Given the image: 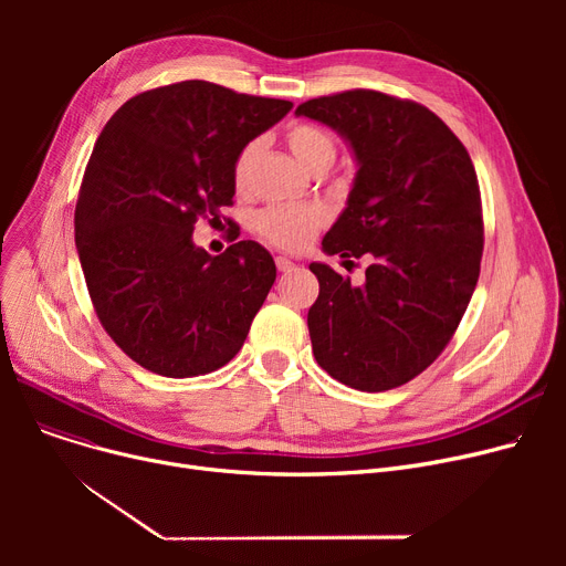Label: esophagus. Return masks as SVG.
<instances>
[{
	"mask_svg": "<svg viewBox=\"0 0 566 566\" xmlns=\"http://www.w3.org/2000/svg\"><path fill=\"white\" fill-rule=\"evenodd\" d=\"M275 263H277V271L280 273H289L295 268V263L289 259V256H275Z\"/></svg>",
	"mask_w": 566,
	"mask_h": 566,
	"instance_id": "1",
	"label": "esophagus"
}]
</instances>
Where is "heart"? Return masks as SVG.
<instances>
[{"instance_id":"b5f03b06","label":"heart","mask_w":566,"mask_h":566,"mask_svg":"<svg viewBox=\"0 0 566 566\" xmlns=\"http://www.w3.org/2000/svg\"><path fill=\"white\" fill-rule=\"evenodd\" d=\"M284 139L295 160L312 174H323L335 163V156H337L335 139L314 124L301 122V124L289 126L284 133ZM261 148H263L261 139H250L248 144H243L241 151L235 154L233 169H231V181L235 192L243 195L250 190L252 174L261 156ZM325 222H328V211L318 203H305V206L280 203V206L263 208L254 220V227L268 243L295 252V250H303Z\"/></svg>"}]
</instances>
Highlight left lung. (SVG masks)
<instances>
[{
    "label": "left lung",
    "instance_id": "8db88e82",
    "mask_svg": "<svg viewBox=\"0 0 566 566\" xmlns=\"http://www.w3.org/2000/svg\"><path fill=\"white\" fill-rule=\"evenodd\" d=\"M295 114L337 130L360 165L323 252L371 259L363 286L310 263L318 280L307 314L314 358L353 390L399 388L450 344L478 286V174L461 139L415 101L350 88Z\"/></svg>",
    "mask_w": 566,
    "mask_h": 566
}]
</instances>
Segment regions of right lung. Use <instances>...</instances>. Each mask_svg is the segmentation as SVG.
I'll list each match as a JSON object with an SVG mask.
<instances>
[{
	"label": "right lung",
	"instance_id": "1",
	"mask_svg": "<svg viewBox=\"0 0 566 566\" xmlns=\"http://www.w3.org/2000/svg\"><path fill=\"white\" fill-rule=\"evenodd\" d=\"M291 107L186 80L133 96L105 124L77 195L75 248L98 321L139 367L192 378L241 350L275 261L254 241L211 256L192 231L233 206L235 154Z\"/></svg>",
	"mask_w": 566,
	"mask_h": 566
}]
</instances>
